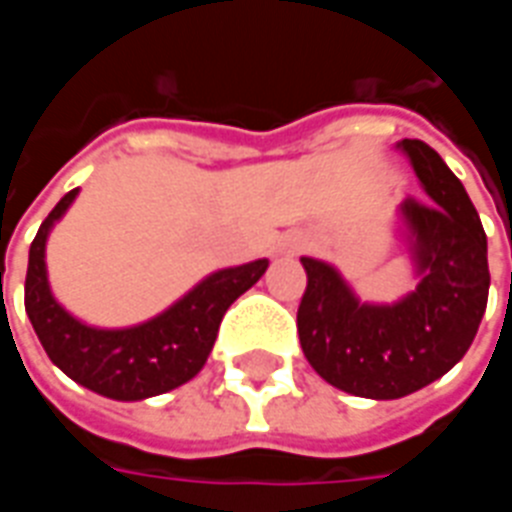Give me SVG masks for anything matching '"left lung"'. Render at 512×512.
<instances>
[{
    "instance_id": "left-lung-1",
    "label": "left lung",
    "mask_w": 512,
    "mask_h": 512,
    "mask_svg": "<svg viewBox=\"0 0 512 512\" xmlns=\"http://www.w3.org/2000/svg\"><path fill=\"white\" fill-rule=\"evenodd\" d=\"M397 147L428 194L397 211L417 288L392 304H370L337 268L301 257V351L323 381L370 400L406 397L458 365L480 329L491 285L485 230L461 180L425 142L403 139Z\"/></svg>"
}]
</instances>
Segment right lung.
I'll list each match as a JSON object with an SVG mask.
<instances>
[{
	"label": "right lung",
	"mask_w": 512,
	"mask_h": 512,
	"mask_svg": "<svg viewBox=\"0 0 512 512\" xmlns=\"http://www.w3.org/2000/svg\"><path fill=\"white\" fill-rule=\"evenodd\" d=\"M76 194L79 189L68 191L54 205L29 246L24 307L43 351L76 384L112 400H145L186 384L208 362L224 312L266 274L268 260L213 271L145 323L126 329L87 326L54 299L46 271L51 227L65 216Z\"/></svg>",
	"instance_id": "right-lung-1"
}]
</instances>
